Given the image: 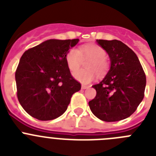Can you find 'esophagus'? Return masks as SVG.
Instances as JSON below:
<instances>
[{
    "instance_id": "esophagus-1",
    "label": "esophagus",
    "mask_w": 156,
    "mask_h": 156,
    "mask_svg": "<svg viewBox=\"0 0 156 156\" xmlns=\"http://www.w3.org/2000/svg\"><path fill=\"white\" fill-rule=\"evenodd\" d=\"M81 87H82V89H86V88L88 87V86H87V85H84V84H83Z\"/></svg>"
}]
</instances>
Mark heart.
<instances>
[{
  "label": "heart",
  "mask_w": 156,
  "mask_h": 156,
  "mask_svg": "<svg viewBox=\"0 0 156 156\" xmlns=\"http://www.w3.org/2000/svg\"><path fill=\"white\" fill-rule=\"evenodd\" d=\"M106 51L97 44H84L79 49L71 48L66 55V62L68 68L75 72L80 67L83 59L90 60L88 62L86 70L75 72L73 76L83 83H88L93 80L96 73L99 76L105 75L110 68V63L107 59Z\"/></svg>",
  "instance_id": "heart-1"
}]
</instances>
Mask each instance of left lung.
<instances>
[{
	"mask_svg": "<svg viewBox=\"0 0 156 156\" xmlns=\"http://www.w3.org/2000/svg\"><path fill=\"white\" fill-rule=\"evenodd\" d=\"M97 42L108 54L111 68L101 82L92 86L97 94L89 106L101 120H122L131 115L144 98L145 73L136 54L122 41Z\"/></svg>",
	"mask_w": 156,
	"mask_h": 156,
	"instance_id": "obj_1",
	"label": "left lung"
}]
</instances>
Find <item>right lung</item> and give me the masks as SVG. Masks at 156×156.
Here are the masks:
<instances>
[{
  "instance_id": "1",
  "label": "right lung",
  "mask_w": 156,
  "mask_h": 156,
  "mask_svg": "<svg viewBox=\"0 0 156 156\" xmlns=\"http://www.w3.org/2000/svg\"><path fill=\"white\" fill-rule=\"evenodd\" d=\"M79 39L48 40L24 52L16 71L17 97L29 115L39 120L56 119L66 111L81 88L66 62Z\"/></svg>"
}]
</instances>
